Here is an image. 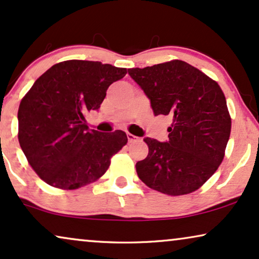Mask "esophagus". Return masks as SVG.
Listing matches in <instances>:
<instances>
[{
	"instance_id": "obj_1",
	"label": "esophagus",
	"mask_w": 259,
	"mask_h": 259,
	"mask_svg": "<svg viewBox=\"0 0 259 259\" xmlns=\"http://www.w3.org/2000/svg\"><path fill=\"white\" fill-rule=\"evenodd\" d=\"M126 137H127V142L129 143H133V142H136V141H139V137L133 135V134H126Z\"/></svg>"
}]
</instances>
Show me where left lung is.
I'll return each mask as SVG.
<instances>
[{
  "mask_svg": "<svg viewBox=\"0 0 259 259\" xmlns=\"http://www.w3.org/2000/svg\"><path fill=\"white\" fill-rule=\"evenodd\" d=\"M143 90L154 115L173 118L167 142L146 137L149 153L136 163L148 187L184 195L201 187L222 163L231 117L218 82L182 60L127 70Z\"/></svg>",
  "mask_w": 259,
  "mask_h": 259,
  "instance_id": "left-lung-1",
  "label": "left lung"
}]
</instances>
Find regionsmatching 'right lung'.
<instances>
[{
    "label": "right lung",
    "instance_id": "right-lung-1",
    "mask_svg": "<svg viewBox=\"0 0 259 259\" xmlns=\"http://www.w3.org/2000/svg\"><path fill=\"white\" fill-rule=\"evenodd\" d=\"M126 68L88 60L55 64L36 79L17 112L19 142L29 164L53 187L77 189L108 170L127 142L122 130H89L85 115L98 110Z\"/></svg>",
    "mask_w": 259,
    "mask_h": 259
}]
</instances>
